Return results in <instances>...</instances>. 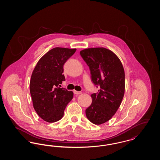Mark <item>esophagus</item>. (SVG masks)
<instances>
[{"label": "esophagus", "instance_id": "34e87169", "mask_svg": "<svg viewBox=\"0 0 160 160\" xmlns=\"http://www.w3.org/2000/svg\"><path fill=\"white\" fill-rule=\"evenodd\" d=\"M74 94H76V95H79V94H81V93H82V92L74 91Z\"/></svg>", "mask_w": 160, "mask_h": 160}]
</instances>
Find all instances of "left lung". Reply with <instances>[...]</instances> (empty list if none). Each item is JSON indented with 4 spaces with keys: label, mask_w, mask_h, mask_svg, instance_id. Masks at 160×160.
<instances>
[{
    "label": "left lung",
    "mask_w": 160,
    "mask_h": 160,
    "mask_svg": "<svg viewBox=\"0 0 160 160\" xmlns=\"http://www.w3.org/2000/svg\"><path fill=\"white\" fill-rule=\"evenodd\" d=\"M88 65L91 80L98 92L91 95L92 102L86 109L87 118L95 125L109 121L120 106L125 92V72L118 57L103 47L80 51Z\"/></svg>",
    "instance_id": "left-lung-1"
}]
</instances>
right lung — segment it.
<instances>
[{
    "label": "right lung",
    "mask_w": 160,
    "mask_h": 160,
    "mask_svg": "<svg viewBox=\"0 0 160 160\" xmlns=\"http://www.w3.org/2000/svg\"><path fill=\"white\" fill-rule=\"evenodd\" d=\"M76 51V48H54L39 60L32 72L30 92L33 106L38 116L46 122L61 119L73 98L72 92L59 86L65 80L63 65Z\"/></svg>",
    "instance_id": "add662e5"
}]
</instances>
